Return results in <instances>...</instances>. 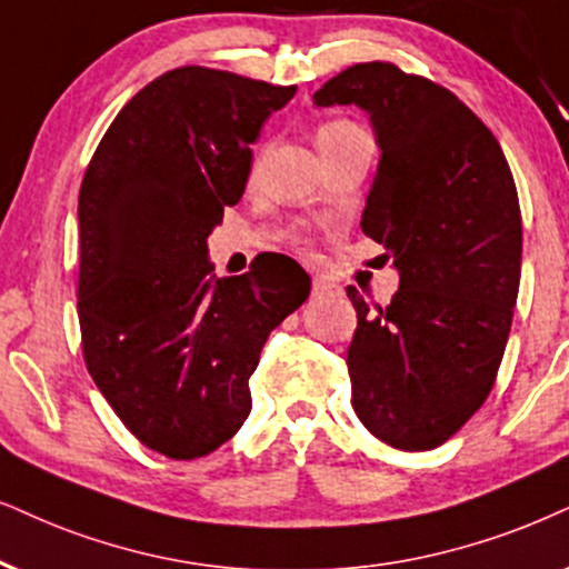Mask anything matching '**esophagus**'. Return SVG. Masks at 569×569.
<instances>
[{
  "instance_id": "1",
  "label": "esophagus",
  "mask_w": 569,
  "mask_h": 569,
  "mask_svg": "<svg viewBox=\"0 0 569 569\" xmlns=\"http://www.w3.org/2000/svg\"><path fill=\"white\" fill-rule=\"evenodd\" d=\"M338 289L333 283H328V280H322V278H315L312 280V297L315 299H320V297H333Z\"/></svg>"
}]
</instances>
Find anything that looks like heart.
<instances>
[{"mask_svg": "<svg viewBox=\"0 0 569 569\" xmlns=\"http://www.w3.org/2000/svg\"><path fill=\"white\" fill-rule=\"evenodd\" d=\"M357 131H359V128L355 123H349V120H328V123L320 126L318 143H320V149H326L328 143H333L338 139H343V136L357 133ZM264 154H268V147H262L260 154L254 157V164H251V176H257V170H260V162H262Z\"/></svg>", "mask_w": 569, "mask_h": 569, "instance_id": "1", "label": "heart"}]
</instances>
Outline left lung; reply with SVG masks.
I'll return each mask as SVG.
<instances>
[{"label":"left lung","mask_w":569,"mask_h":569,"mask_svg":"<svg viewBox=\"0 0 569 569\" xmlns=\"http://www.w3.org/2000/svg\"><path fill=\"white\" fill-rule=\"evenodd\" d=\"M315 104L370 114L380 162L362 231L399 270L386 307L347 289L351 407L393 449H436L488 399L505 357L522 257L512 170L470 107L393 62L351 64Z\"/></svg>","instance_id":"left-lung-1"}]
</instances>
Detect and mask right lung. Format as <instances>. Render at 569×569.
<instances>
[{
	"label": "right lung",
	"instance_id": "add662e5",
	"mask_svg": "<svg viewBox=\"0 0 569 569\" xmlns=\"http://www.w3.org/2000/svg\"><path fill=\"white\" fill-rule=\"evenodd\" d=\"M297 86L183 64L147 83L99 141L81 193L78 322L114 415L170 459L210 455L251 412L270 330L309 297L291 257L210 278L207 236L239 204L251 143Z\"/></svg>",
	"mask_w": 569,
	"mask_h": 569
}]
</instances>
